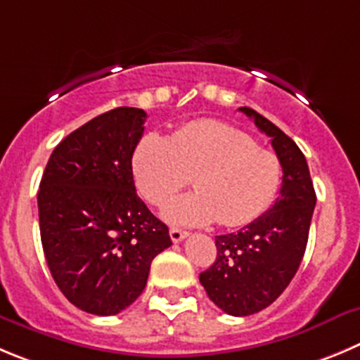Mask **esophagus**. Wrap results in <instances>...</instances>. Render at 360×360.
<instances>
[{"label": "esophagus", "mask_w": 360, "mask_h": 360, "mask_svg": "<svg viewBox=\"0 0 360 360\" xmlns=\"http://www.w3.org/2000/svg\"><path fill=\"white\" fill-rule=\"evenodd\" d=\"M186 236H188L186 231L176 229V227H172V229H170V238H172L174 243H179V241H183Z\"/></svg>", "instance_id": "1"}]
</instances>
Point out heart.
Wrapping results in <instances>:
<instances>
[{"label": "heart", "mask_w": 360, "mask_h": 360, "mask_svg": "<svg viewBox=\"0 0 360 360\" xmlns=\"http://www.w3.org/2000/svg\"><path fill=\"white\" fill-rule=\"evenodd\" d=\"M136 188L147 202L163 206L193 176L197 190L167 204L163 217L177 226H247L277 197L282 165L250 134L220 120H193L170 139L147 133L133 154Z\"/></svg>", "instance_id": "heart-1"}]
</instances>
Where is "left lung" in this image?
Segmentation results:
<instances>
[{
    "label": "left lung",
    "instance_id": "obj_1",
    "mask_svg": "<svg viewBox=\"0 0 360 360\" xmlns=\"http://www.w3.org/2000/svg\"><path fill=\"white\" fill-rule=\"evenodd\" d=\"M240 112L271 139L282 165L275 204L238 233L214 238L217 261L199 275L217 307L231 316H248L274 304L288 288L304 257L316 193L307 161L297 143L256 110Z\"/></svg>",
    "mask_w": 360,
    "mask_h": 360
}]
</instances>
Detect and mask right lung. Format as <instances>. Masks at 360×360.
Segmentation results:
<instances>
[{
	"mask_svg": "<svg viewBox=\"0 0 360 360\" xmlns=\"http://www.w3.org/2000/svg\"><path fill=\"white\" fill-rule=\"evenodd\" d=\"M147 113L110 110L53 150L40 181V240L67 300L112 316L142 295L154 257L169 248V227L136 195L133 153Z\"/></svg>",
	"mask_w": 360,
	"mask_h": 360,
	"instance_id": "add662e5",
	"label": "right lung"
}]
</instances>
